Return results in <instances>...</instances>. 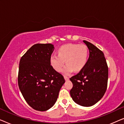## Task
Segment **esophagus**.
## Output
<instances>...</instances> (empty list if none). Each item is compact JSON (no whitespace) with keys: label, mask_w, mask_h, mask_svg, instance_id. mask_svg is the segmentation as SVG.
Masks as SVG:
<instances>
[{"label":"esophagus","mask_w":124,"mask_h":124,"mask_svg":"<svg viewBox=\"0 0 124 124\" xmlns=\"http://www.w3.org/2000/svg\"><path fill=\"white\" fill-rule=\"evenodd\" d=\"M64 78H65V81H68V80H69V77H67V76H64Z\"/></svg>","instance_id":"obj_1"}]
</instances>
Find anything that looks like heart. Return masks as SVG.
Segmentation results:
<instances>
[{"label":"heart","mask_w":124,"mask_h":124,"mask_svg":"<svg viewBox=\"0 0 124 124\" xmlns=\"http://www.w3.org/2000/svg\"><path fill=\"white\" fill-rule=\"evenodd\" d=\"M87 47L84 44L69 43L61 46L58 50V55L51 57V64L55 70L61 72L65 64L62 72L69 75L74 70L79 72L85 67L88 60Z\"/></svg>","instance_id":"heart-1"}]
</instances>
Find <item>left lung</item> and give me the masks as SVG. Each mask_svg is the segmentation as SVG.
I'll use <instances>...</instances> for the list:
<instances>
[{
  "instance_id": "1",
  "label": "left lung",
  "mask_w": 124,
  "mask_h": 124,
  "mask_svg": "<svg viewBox=\"0 0 124 124\" xmlns=\"http://www.w3.org/2000/svg\"><path fill=\"white\" fill-rule=\"evenodd\" d=\"M89 50V57L84 68L70 78L73 101L84 107L92 106L104 95L107 88L108 68L103 52L90 42L84 40Z\"/></svg>"
}]
</instances>
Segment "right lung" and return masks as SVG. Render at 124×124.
I'll use <instances>...</instances> for the list:
<instances>
[{
  "mask_svg": "<svg viewBox=\"0 0 124 124\" xmlns=\"http://www.w3.org/2000/svg\"><path fill=\"white\" fill-rule=\"evenodd\" d=\"M54 50L52 44H35L20 61L18 87L27 103L37 111L51 108L65 83L63 76L51 65Z\"/></svg>",
  "mask_w": 124,
  "mask_h": 124,
  "instance_id": "obj_1",
  "label": "right lung"
}]
</instances>
